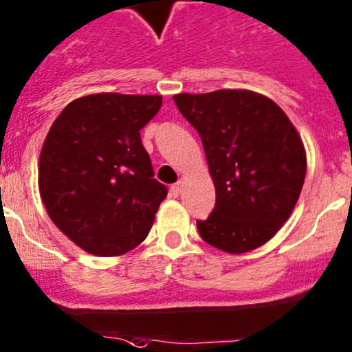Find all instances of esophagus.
I'll return each instance as SVG.
<instances>
[{"mask_svg":"<svg viewBox=\"0 0 352 352\" xmlns=\"http://www.w3.org/2000/svg\"><path fill=\"white\" fill-rule=\"evenodd\" d=\"M170 192H172V196H179L180 192H182V182H177V184H173L172 187H170Z\"/></svg>","mask_w":352,"mask_h":352,"instance_id":"obj_1","label":"esophagus"}]
</instances>
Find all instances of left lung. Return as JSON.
Wrapping results in <instances>:
<instances>
[{"label": "left lung", "mask_w": 352, "mask_h": 352, "mask_svg": "<svg viewBox=\"0 0 352 352\" xmlns=\"http://www.w3.org/2000/svg\"><path fill=\"white\" fill-rule=\"evenodd\" d=\"M198 130L215 208L198 221L208 245L239 255L267 243L290 219L307 157L297 128L274 100L252 90L173 95Z\"/></svg>", "instance_id": "obj_1"}]
</instances>
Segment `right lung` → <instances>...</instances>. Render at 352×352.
Returning <instances> with one entry per match:
<instances>
[{
	"instance_id": "add662e5",
	"label": "right lung",
	"mask_w": 352,
	"mask_h": 352,
	"mask_svg": "<svg viewBox=\"0 0 352 352\" xmlns=\"http://www.w3.org/2000/svg\"><path fill=\"white\" fill-rule=\"evenodd\" d=\"M161 95L91 94L62 109L43 142L38 186L48 217L81 250L118 257L153 228L166 187L153 179L140 130Z\"/></svg>"
}]
</instances>
